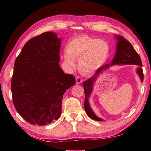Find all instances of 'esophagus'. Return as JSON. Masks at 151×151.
Segmentation results:
<instances>
[{
	"label": "esophagus",
	"mask_w": 151,
	"mask_h": 151,
	"mask_svg": "<svg viewBox=\"0 0 151 151\" xmlns=\"http://www.w3.org/2000/svg\"><path fill=\"white\" fill-rule=\"evenodd\" d=\"M82 82V79L81 77H80V76H76V83L77 84H81V83Z\"/></svg>",
	"instance_id": "obj_1"
}]
</instances>
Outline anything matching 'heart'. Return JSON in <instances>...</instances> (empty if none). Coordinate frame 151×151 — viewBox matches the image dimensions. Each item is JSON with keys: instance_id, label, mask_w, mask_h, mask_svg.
<instances>
[{"instance_id": "1", "label": "heart", "mask_w": 151, "mask_h": 151, "mask_svg": "<svg viewBox=\"0 0 151 151\" xmlns=\"http://www.w3.org/2000/svg\"><path fill=\"white\" fill-rule=\"evenodd\" d=\"M110 47L106 41L82 36L70 41L67 45L64 62L70 69L75 67V60H78V68L82 75L94 73L106 61Z\"/></svg>"}]
</instances>
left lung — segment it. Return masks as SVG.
Returning a JSON list of instances; mask_svg holds the SVG:
<instances>
[{
    "label": "left lung",
    "instance_id": "8db88e82",
    "mask_svg": "<svg viewBox=\"0 0 151 151\" xmlns=\"http://www.w3.org/2000/svg\"><path fill=\"white\" fill-rule=\"evenodd\" d=\"M115 37L116 38L117 41L116 43V52H115V56L111 63L106 64V65L99 68L94 75L87 81H84V84H83L85 93V111L87 115L91 119L98 121H103V119L97 117L94 113V111H93L90 106V104H89V98L90 97L93 90V85L102 71L108 69L109 67L112 65H136L139 66L136 69V73L139 75V77L140 78L142 82L143 81V73L142 68V63L139 54L134 50L132 44L129 42L127 40H125L123 36L117 35V36H115Z\"/></svg>",
    "mask_w": 151,
    "mask_h": 151
}]
</instances>
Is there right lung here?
I'll return each instance as SVG.
<instances>
[{
	"instance_id": "right-lung-1",
	"label": "right lung",
	"mask_w": 151,
	"mask_h": 151,
	"mask_svg": "<svg viewBox=\"0 0 151 151\" xmlns=\"http://www.w3.org/2000/svg\"><path fill=\"white\" fill-rule=\"evenodd\" d=\"M62 40L47 32L27 41L15 60L12 78L14 104L28 123L43 126L59 119L65 92L75 78L59 65Z\"/></svg>"
}]
</instances>
